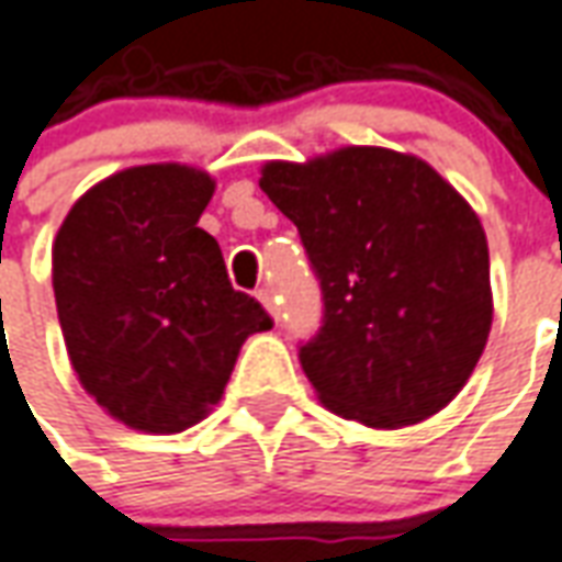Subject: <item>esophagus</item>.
I'll list each match as a JSON object with an SVG mask.
<instances>
[{
  "label": "esophagus",
  "instance_id": "34e87169",
  "mask_svg": "<svg viewBox=\"0 0 562 562\" xmlns=\"http://www.w3.org/2000/svg\"><path fill=\"white\" fill-rule=\"evenodd\" d=\"M257 300H260L262 305L269 308V314H272V317H278V305H274V293H272V290L260 288V290H257Z\"/></svg>",
  "mask_w": 562,
  "mask_h": 562
}]
</instances>
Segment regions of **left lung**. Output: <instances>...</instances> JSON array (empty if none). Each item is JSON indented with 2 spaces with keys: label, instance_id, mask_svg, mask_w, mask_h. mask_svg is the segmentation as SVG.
Here are the masks:
<instances>
[{
  "label": "left lung",
  "instance_id": "8db88e82",
  "mask_svg": "<svg viewBox=\"0 0 562 562\" xmlns=\"http://www.w3.org/2000/svg\"><path fill=\"white\" fill-rule=\"evenodd\" d=\"M260 187L296 224L321 284V329L300 345L321 402L378 429L441 412L491 333L479 214L432 166L387 147L266 162Z\"/></svg>",
  "mask_w": 562,
  "mask_h": 562
}]
</instances>
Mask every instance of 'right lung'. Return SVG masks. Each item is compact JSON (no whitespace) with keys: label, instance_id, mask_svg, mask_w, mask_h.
Returning <instances> with one entry per match:
<instances>
[{"label":"right lung","instance_id":"add662e5","mask_svg":"<svg viewBox=\"0 0 562 562\" xmlns=\"http://www.w3.org/2000/svg\"><path fill=\"white\" fill-rule=\"evenodd\" d=\"M211 193L214 181L190 166H135L87 190L54 241L71 366L109 415L142 432L202 420L245 338L272 326L196 226Z\"/></svg>","mask_w":562,"mask_h":562}]
</instances>
